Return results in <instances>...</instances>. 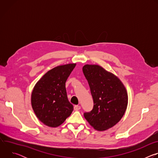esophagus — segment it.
I'll use <instances>...</instances> for the list:
<instances>
[{
	"mask_svg": "<svg viewBox=\"0 0 158 158\" xmlns=\"http://www.w3.org/2000/svg\"><path fill=\"white\" fill-rule=\"evenodd\" d=\"M74 109L75 110H79L81 109V106H78V105H75L74 107Z\"/></svg>",
	"mask_w": 158,
	"mask_h": 158,
	"instance_id": "obj_1",
	"label": "esophagus"
}]
</instances>
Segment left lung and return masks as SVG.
Here are the masks:
<instances>
[{"mask_svg":"<svg viewBox=\"0 0 158 158\" xmlns=\"http://www.w3.org/2000/svg\"><path fill=\"white\" fill-rule=\"evenodd\" d=\"M82 71L94 101L93 110L84 112V118L98 131L113 127L121 119L127 106L124 84L117 76L98 65L86 64Z\"/></svg>","mask_w":158,"mask_h":158,"instance_id":"left-lung-1","label":"left lung"}]
</instances>
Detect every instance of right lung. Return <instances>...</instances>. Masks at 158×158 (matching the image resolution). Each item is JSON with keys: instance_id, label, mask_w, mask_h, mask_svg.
Here are the masks:
<instances>
[{"instance_id": "right-lung-1", "label": "right lung", "mask_w": 158, "mask_h": 158, "mask_svg": "<svg viewBox=\"0 0 158 158\" xmlns=\"http://www.w3.org/2000/svg\"><path fill=\"white\" fill-rule=\"evenodd\" d=\"M76 64L54 67L36 83L31 95V104L37 118L45 125L56 127L72 113L73 106L67 99L65 82Z\"/></svg>"}]
</instances>
